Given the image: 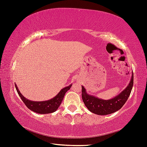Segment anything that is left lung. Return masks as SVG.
<instances>
[{
    "label": "left lung",
    "mask_w": 147,
    "mask_h": 147,
    "mask_svg": "<svg viewBox=\"0 0 147 147\" xmlns=\"http://www.w3.org/2000/svg\"><path fill=\"white\" fill-rule=\"evenodd\" d=\"M133 86V73L130 83L119 95L109 100H103L87 93L82 86V97L83 102L90 112L98 115H107L119 110L127 101Z\"/></svg>",
    "instance_id": "obj_1"
}]
</instances>
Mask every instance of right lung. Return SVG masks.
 <instances>
[{
  "mask_svg": "<svg viewBox=\"0 0 147 147\" xmlns=\"http://www.w3.org/2000/svg\"><path fill=\"white\" fill-rule=\"evenodd\" d=\"M71 86H72V84L62 88L60 91V92L56 95L55 97L51 98V99L50 100H48L32 101L29 100L27 98L24 97L23 95L21 93V92L19 91L17 84H15V87L16 89H17V93H18L20 98H22V101L24 102V104L26 105V107H28V109H30L31 111H33V112L42 114H49V113L56 112L59 106H60L61 102H62L65 93L70 89Z\"/></svg>",
  "mask_w": 147,
  "mask_h": 147,
  "instance_id": "right-lung-1",
  "label": "right lung"
}]
</instances>
